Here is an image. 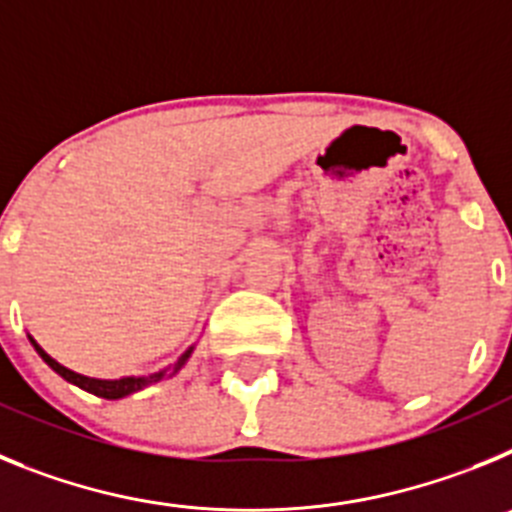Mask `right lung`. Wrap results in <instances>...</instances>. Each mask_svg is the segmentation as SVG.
Masks as SVG:
<instances>
[{"instance_id":"add662e5","label":"right lung","mask_w":512,"mask_h":512,"mask_svg":"<svg viewBox=\"0 0 512 512\" xmlns=\"http://www.w3.org/2000/svg\"><path fill=\"white\" fill-rule=\"evenodd\" d=\"M30 343H33V346H35V351H38L40 359H43L45 364L51 366V369L58 374V377H63V379H66V382L76 384L79 390L92 392V395H97V397H104V400H120V397H128V395H133V392L143 390V387H148V384H156V382H161V379H166V377H174V374L179 372V369H182L184 364H187V359H189V356H192V351H194V346H189L187 351H184V354L179 356V361H176V364L166 366V369H161V372L151 374V377L94 379V377H84V374L71 372V369H66V366H63V364H58V361L53 359V356L45 354L43 348H40L38 343H35V338H30Z\"/></svg>"}]
</instances>
